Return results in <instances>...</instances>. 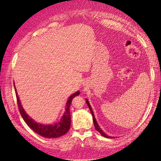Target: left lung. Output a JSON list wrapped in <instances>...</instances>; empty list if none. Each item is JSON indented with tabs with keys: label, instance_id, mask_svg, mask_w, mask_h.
<instances>
[{
	"label": "left lung",
	"instance_id": "1",
	"mask_svg": "<svg viewBox=\"0 0 161 161\" xmlns=\"http://www.w3.org/2000/svg\"><path fill=\"white\" fill-rule=\"evenodd\" d=\"M86 103H87V105H88V107H89V109H90V111H91V114H92V119H93V123H94V125H95V129L99 131V132L103 136V137H105V138H114L113 137H111V136H108L107 134H105V133H104V131L102 130V129L101 128H100V127L99 126V124H97V121H96V119H95V115H94V114H93V111H92V109H91V105H90V104H89V101L87 100V99H86Z\"/></svg>",
	"mask_w": 161,
	"mask_h": 161
}]
</instances>
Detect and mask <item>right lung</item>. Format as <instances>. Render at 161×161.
<instances>
[{
    "label": "right lung",
    "mask_w": 161,
    "mask_h": 161,
    "mask_svg": "<svg viewBox=\"0 0 161 161\" xmlns=\"http://www.w3.org/2000/svg\"><path fill=\"white\" fill-rule=\"evenodd\" d=\"M14 87L16 92L19 109V111H20V114L22 116V118L24 119V121H25V123L27 124L29 127L35 131L36 133L43 136V137L44 138H55L60 137V136L66 134L68 132V131L69 130L71 125L70 106L72 99L74 98L75 97L78 96L80 94V92L79 91L75 92V93H73L72 95L69 97V98L68 99L67 103L66 105L65 112L59 121L53 124H43L36 122V121H34L32 118H31L30 116H29V115L27 114L23 108L20 99L19 98L15 86H14Z\"/></svg>",
    "instance_id": "right-lung-1"
}]
</instances>
